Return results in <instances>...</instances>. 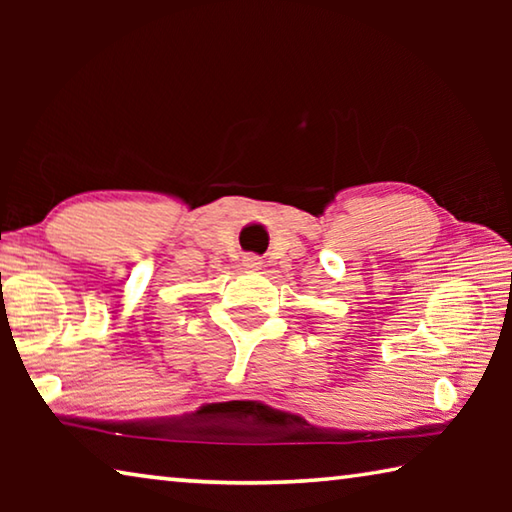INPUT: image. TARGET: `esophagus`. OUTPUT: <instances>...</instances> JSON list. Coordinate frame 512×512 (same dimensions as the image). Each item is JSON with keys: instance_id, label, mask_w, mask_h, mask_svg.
Returning <instances> with one entry per match:
<instances>
[{"instance_id": "esophagus-1", "label": "esophagus", "mask_w": 512, "mask_h": 512, "mask_svg": "<svg viewBox=\"0 0 512 512\" xmlns=\"http://www.w3.org/2000/svg\"><path fill=\"white\" fill-rule=\"evenodd\" d=\"M246 266H250V268H257L259 266V262L255 257H250V259H246Z\"/></svg>"}]
</instances>
